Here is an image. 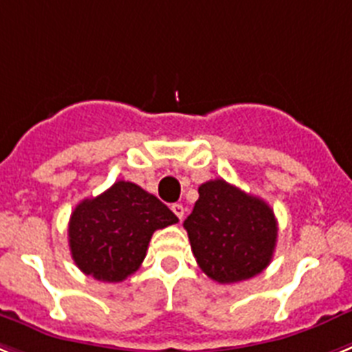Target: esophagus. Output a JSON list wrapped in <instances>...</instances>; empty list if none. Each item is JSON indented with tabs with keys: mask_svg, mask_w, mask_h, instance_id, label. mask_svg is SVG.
Wrapping results in <instances>:
<instances>
[{
	"mask_svg": "<svg viewBox=\"0 0 352 352\" xmlns=\"http://www.w3.org/2000/svg\"><path fill=\"white\" fill-rule=\"evenodd\" d=\"M172 210H173V214H175V216H177V218H179V219L184 218V207L180 206V204H173Z\"/></svg>",
	"mask_w": 352,
	"mask_h": 352,
	"instance_id": "34e87169",
	"label": "esophagus"
}]
</instances>
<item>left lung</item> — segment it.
Returning a JSON list of instances; mask_svg holds the SVG:
<instances>
[{
    "label": "left lung",
    "instance_id": "left-lung-1",
    "mask_svg": "<svg viewBox=\"0 0 352 352\" xmlns=\"http://www.w3.org/2000/svg\"><path fill=\"white\" fill-rule=\"evenodd\" d=\"M198 195L184 228L201 271L218 283L243 282L262 273L276 246L273 209L223 179L201 184Z\"/></svg>",
    "mask_w": 352,
    "mask_h": 352
}]
</instances>
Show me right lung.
<instances>
[{
  "mask_svg": "<svg viewBox=\"0 0 352 352\" xmlns=\"http://www.w3.org/2000/svg\"><path fill=\"white\" fill-rule=\"evenodd\" d=\"M177 221L154 195L118 180L76 206L69 221L70 253L85 274L100 282H124L142 265L152 234Z\"/></svg>",
  "mask_w": 352,
  "mask_h": 352,
  "instance_id": "obj_1",
  "label": "right lung"
}]
</instances>
